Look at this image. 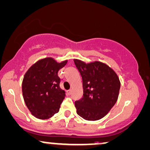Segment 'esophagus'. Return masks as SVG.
<instances>
[{
	"mask_svg": "<svg viewBox=\"0 0 150 150\" xmlns=\"http://www.w3.org/2000/svg\"><path fill=\"white\" fill-rule=\"evenodd\" d=\"M71 93H72V90H69L67 91V94H68V95H71Z\"/></svg>",
	"mask_w": 150,
	"mask_h": 150,
	"instance_id": "1",
	"label": "esophagus"
}]
</instances>
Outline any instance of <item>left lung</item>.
<instances>
[{
  "label": "left lung",
  "mask_w": 150,
  "mask_h": 150,
  "mask_svg": "<svg viewBox=\"0 0 150 150\" xmlns=\"http://www.w3.org/2000/svg\"><path fill=\"white\" fill-rule=\"evenodd\" d=\"M74 62L82 77L83 94L75 101L77 113L89 121L105 117L117 102L120 81L114 71L105 63H86L78 59Z\"/></svg>",
  "instance_id": "obj_1"
}]
</instances>
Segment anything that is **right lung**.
Wrapping results in <instances>:
<instances>
[{"instance_id": "add662e5", "label": "right lung", "mask_w": 150, "mask_h": 150, "mask_svg": "<svg viewBox=\"0 0 150 150\" xmlns=\"http://www.w3.org/2000/svg\"><path fill=\"white\" fill-rule=\"evenodd\" d=\"M67 62H58L48 57L38 60L25 73L23 98L31 114L38 119H49L59 111L65 92L60 88L58 72Z\"/></svg>"}]
</instances>
